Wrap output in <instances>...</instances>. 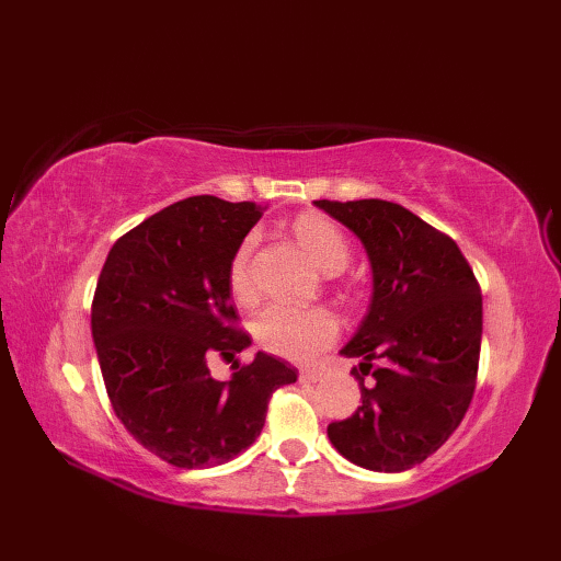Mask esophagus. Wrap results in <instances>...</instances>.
I'll return each mask as SVG.
<instances>
[{
  "instance_id": "esophagus-1",
  "label": "esophagus",
  "mask_w": 561,
  "mask_h": 561,
  "mask_svg": "<svg viewBox=\"0 0 561 561\" xmlns=\"http://www.w3.org/2000/svg\"><path fill=\"white\" fill-rule=\"evenodd\" d=\"M320 374L318 368H301V374H299V380L301 383H316V380H320Z\"/></svg>"
}]
</instances>
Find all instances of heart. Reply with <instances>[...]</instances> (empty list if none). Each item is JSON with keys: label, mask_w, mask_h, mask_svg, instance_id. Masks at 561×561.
Returning a JSON list of instances; mask_svg holds the SVG:
<instances>
[{"label": "heart", "mask_w": 561, "mask_h": 561, "mask_svg": "<svg viewBox=\"0 0 561 561\" xmlns=\"http://www.w3.org/2000/svg\"><path fill=\"white\" fill-rule=\"evenodd\" d=\"M291 229L316 267L328 274L347 267L352 257L350 241L335 221L323 217V214L306 211L294 219ZM253 250L255 236H248L236 248L229 262V291L238 304H250L255 299L253 277H250ZM337 332V318L325 308H289L274 304L262 308L253 320V335L260 347L291 362L313 359L318 352L335 342Z\"/></svg>", "instance_id": "1"}]
</instances>
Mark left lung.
Returning a JSON list of instances; mask_svg holds the SVG:
<instances>
[{"instance_id": "obj_1", "label": "left lung", "mask_w": 561, "mask_h": 561, "mask_svg": "<svg viewBox=\"0 0 561 561\" xmlns=\"http://www.w3.org/2000/svg\"><path fill=\"white\" fill-rule=\"evenodd\" d=\"M362 238L374 270V299L344 356L362 408L332 422L344 458L376 472H402L446 444L478 386L482 294L450 236L386 199H316ZM375 383L366 387L363 376Z\"/></svg>"}]
</instances>
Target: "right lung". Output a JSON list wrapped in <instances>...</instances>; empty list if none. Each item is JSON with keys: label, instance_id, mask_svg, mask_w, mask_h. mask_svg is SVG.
Here are the masks:
<instances>
[{"label": "right lung", "instance_id": "1", "mask_svg": "<svg viewBox=\"0 0 561 561\" xmlns=\"http://www.w3.org/2000/svg\"><path fill=\"white\" fill-rule=\"evenodd\" d=\"M257 202L195 195L127 231L111 248L91 304V332L117 420L173 468L229 462L260 436L272 392L296 368L257 352L238 328L229 262L262 217ZM231 360L217 381L208 356Z\"/></svg>", "mask_w": 561, "mask_h": 561}]
</instances>
